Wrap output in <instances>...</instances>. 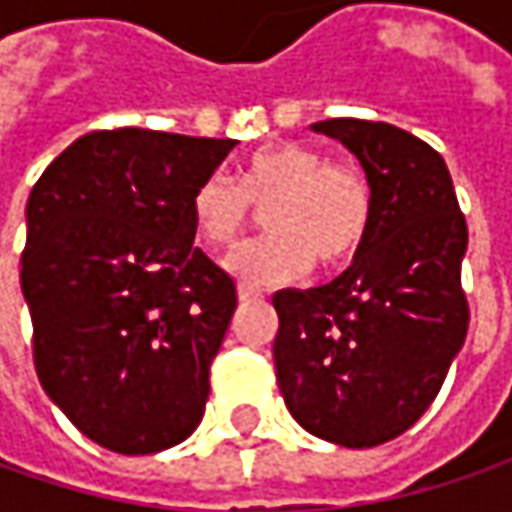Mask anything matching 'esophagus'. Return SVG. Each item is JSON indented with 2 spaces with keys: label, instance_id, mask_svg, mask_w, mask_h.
<instances>
[{
  "label": "esophagus",
  "instance_id": "34e87169",
  "mask_svg": "<svg viewBox=\"0 0 512 512\" xmlns=\"http://www.w3.org/2000/svg\"><path fill=\"white\" fill-rule=\"evenodd\" d=\"M259 299H262V293H259V290H253V287H247V285L239 287V302H242V305L259 302Z\"/></svg>",
  "mask_w": 512,
  "mask_h": 512
}]
</instances>
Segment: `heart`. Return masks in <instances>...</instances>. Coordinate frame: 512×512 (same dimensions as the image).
Masks as SVG:
<instances>
[{"label":"heart","mask_w":512,"mask_h":512,"mask_svg":"<svg viewBox=\"0 0 512 512\" xmlns=\"http://www.w3.org/2000/svg\"><path fill=\"white\" fill-rule=\"evenodd\" d=\"M265 204L270 233L227 259V270L250 287L302 279L313 262L322 270L347 265L373 222V187L362 170L293 142L247 153L233 182L205 176L187 210L199 242L227 250L245 233L250 207Z\"/></svg>","instance_id":"heart-1"}]
</instances>
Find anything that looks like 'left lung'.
<instances>
[{"label": "left lung", "instance_id": "left-lung-1", "mask_svg": "<svg viewBox=\"0 0 512 512\" xmlns=\"http://www.w3.org/2000/svg\"><path fill=\"white\" fill-rule=\"evenodd\" d=\"M373 187V222L353 265L330 285L279 290L276 382L307 433L376 447L410 430L462 350L467 222L444 159L407 130L327 119Z\"/></svg>", "mask_w": 512, "mask_h": 512}]
</instances>
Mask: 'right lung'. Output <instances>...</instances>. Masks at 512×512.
Segmentation results:
<instances>
[{"mask_svg": "<svg viewBox=\"0 0 512 512\" xmlns=\"http://www.w3.org/2000/svg\"><path fill=\"white\" fill-rule=\"evenodd\" d=\"M233 145L93 130L30 190L19 276L36 376L113 453L168 450L205 416L236 285L193 247L187 202Z\"/></svg>", "mask_w": 512, "mask_h": 512, "instance_id": "right-lung-1", "label": "right lung"}]
</instances>
